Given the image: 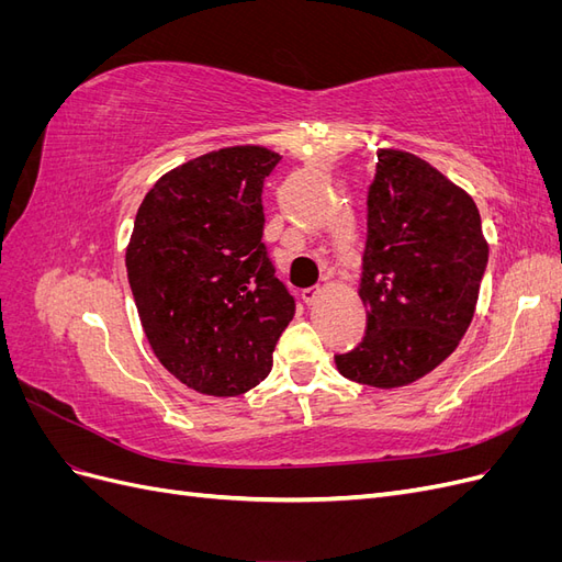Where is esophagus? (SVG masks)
I'll use <instances>...</instances> for the list:
<instances>
[{
    "label": "esophagus",
    "instance_id": "1",
    "mask_svg": "<svg viewBox=\"0 0 562 562\" xmlns=\"http://www.w3.org/2000/svg\"><path fill=\"white\" fill-rule=\"evenodd\" d=\"M321 295V288H302V291H300V297H302V302L304 304H312V302H316V297Z\"/></svg>",
    "mask_w": 562,
    "mask_h": 562
}]
</instances>
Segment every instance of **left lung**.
Segmentation results:
<instances>
[{
	"instance_id": "8db88e82",
	"label": "left lung",
	"mask_w": 562,
	"mask_h": 562,
	"mask_svg": "<svg viewBox=\"0 0 562 562\" xmlns=\"http://www.w3.org/2000/svg\"><path fill=\"white\" fill-rule=\"evenodd\" d=\"M485 267L473 199L411 151L380 149L359 291L368 326L351 351L335 353L337 370L380 389L427 375L464 337Z\"/></svg>"
}]
</instances>
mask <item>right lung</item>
Segmentation results:
<instances>
[{
  "instance_id": "add662e5",
  "label": "right lung",
  "mask_w": 562,
  "mask_h": 562,
  "mask_svg": "<svg viewBox=\"0 0 562 562\" xmlns=\"http://www.w3.org/2000/svg\"><path fill=\"white\" fill-rule=\"evenodd\" d=\"M265 147H227L182 164L135 215L126 271L145 335L168 372L209 396H239L271 370L295 314L262 241Z\"/></svg>"
}]
</instances>
